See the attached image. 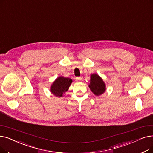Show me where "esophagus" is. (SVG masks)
Returning <instances> with one entry per match:
<instances>
[{
    "instance_id": "esophagus-1",
    "label": "esophagus",
    "mask_w": 153,
    "mask_h": 153,
    "mask_svg": "<svg viewBox=\"0 0 153 153\" xmlns=\"http://www.w3.org/2000/svg\"><path fill=\"white\" fill-rule=\"evenodd\" d=\"M76 80L77 81V82H81L82 81V78L81 77H77L76 78Z\"/></svg>"
}]
</instances>
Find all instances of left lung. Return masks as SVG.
I'll use <instances>...</instances> for the list:
<instances>
[{"mask_svg": "<svg viewBox=\"0 0 153 153\" xmlns=\"http://www.w3.org/2000/svg\"><path fill=\"white\" fill-rule=\"evenodd\" d=\"M90 82L89 87L96 96L102 94L105 91V84L102 79L97 74H92L91 76Z\"/></svg>", "mask_w": 153, "mask_h": 153, "instance_id": "1", "label": "left lung"}]
</instances>
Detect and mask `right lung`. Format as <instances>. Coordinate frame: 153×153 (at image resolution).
Here are the masks:
<instances>
[{"label": "right lung", "instance_id": "right-lung-1", "mask_svg": "<svg viewBox=\"0 0 153 153\" xmlns=\"http://www.w3.org/2000/svg\"><path fill=\"white\" fill-rule=\"evenodd\" d=\"M72 81L70 78L59 77L51 85V91L56 96L61 97L68 90Z\"/></svg>", "mask_w": 153, "mask_h": 153}]
</instances>
